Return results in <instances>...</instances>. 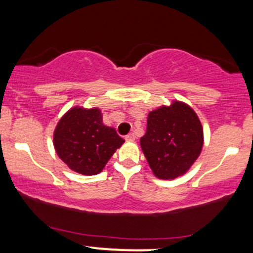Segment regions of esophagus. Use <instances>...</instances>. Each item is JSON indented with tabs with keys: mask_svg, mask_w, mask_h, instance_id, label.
Wrapping results in <instances>:
<instances>
[{
	"mask_svg": "<svg viewBox=\"0 0 253 253\" xmlns=\"http://www.w3.org/2000/svg\"><path fill=\"white\" fill-rule=\"evenodd\" d=\"M126 140H128V141L135 140V134H134V133H129L128 135H126Z\"/></svg>",
	"mask_w": 253,
	"mask_h": 253,
	"instance_id": "obj_1",
	"label": "esophagus"
}]
</instances>
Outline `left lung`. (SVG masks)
Returning <instances> with one entry per match:
<instances>
[{
	"mask_svg": "<svg viewBox=\"0 0 253 253\" xmlns=\"http://www.w3.org/2000/svg\"><path fill=\"white\" fill-rule=\"evenodd\" d=\"M140 145L155 176L173 179L184 175L201 153L202 125L191 107L173 101L149 113Z\"/></svg>",
	"mask_w": 253,
	"mask_h": 253,
	"instance_id": "left-lung-1",
	"label": "left lung"
}]
</instances>
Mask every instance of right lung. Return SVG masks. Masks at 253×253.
<instances>
[{
	"label": "right lung",
	"mask_w": 253,
	"mask_h": 253,
	"mask_svg": "<svg viewBox=\"0 0 253 253\" xmlns=\"http://www.w3.org/2000/svg\"><path fill=\"white\" fill-rule=\"evenodd\" d=\"M125 143L113 127L104 126L98 108L74 107L63 115L53 133L58 157L82 175H97Z\"/></svg>",
	"instance_id": "add662e5"
}]
</instances>
